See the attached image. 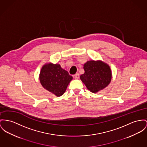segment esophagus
<instances>
[{"label":"esophagus","mask_w":147,"mask_h":147,"mask_svg":"<svg viewBox=\"0 0 147 147\" xmlns=\"http://www.w3.org/2000/svg\"><path fill=\"white\" fill-rule=\"evenodd\" d=\"M74 78H75V79H78L79 78H80V76H79V74H78V73H77L75 75H74Z\"/></svg>","instance_id":"34e87169"}]
</instances>
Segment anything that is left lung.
Here are the masks:
<instances>
[{
	"instance_id": "left-lung-1",
	"label": "left lung",
	"mask_w": 147,
	"mask_h": 147,
	"mask_svg": "<svg viewBox=\"0 0 147 147\" xmlns=\"http://www.w3.org/2000/svg\"><path fill=\"white\" fill-rule=\"evenodd\" d=\"M85 73L80 79L91 92L96 93L110 84L112 75L110 66L101 61H89L84 65Z\"/></svg>"
}]
</instances>
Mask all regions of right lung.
Masks as SVG:
<instances>
[{"instance_id":"1","label":"right lung","mask_w":147,"mask_h":147,"mask_svg":"<svg viewBox=\"0 0 147 147\" xmlns=\"http://www.w3.org/2000/svg\"><path fill=\"white\" fill-rule=\"evenodd\" d=\"M72 80L69 72L62 69L60 65L46 63L42 67L39 81L42 86L59 97L62 95Z\"/></svg>"}]
</instances>
